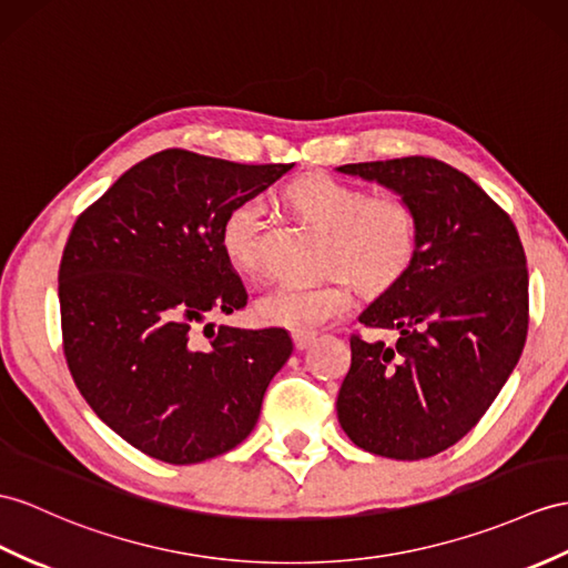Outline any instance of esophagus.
Masks as SVG:
<instances>
[{
	"label": "esophagus",
	"mask_w": 568,
	"mask_h": 568,
	"mask_svg": "<svg viewBox=\"0 0 568 568\" xmlns=\"http://www.w3.org/2000/svg\"><path fill=\"white\" fill-rule=\"evenodd\" d=\"M313 339H315V332H294V344H296L298 352L308 349L311 344H313Z\"/></svg>",
	"instance_id": "34e87169"
}]
</instances>
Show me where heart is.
Returning <instances> with one entry per match:
<instances>
[{
	"label": "heart",
	"instance_id": "obj_1",
	"mask_svg": "<svg viewBox=\"0 0 568 568\" xmlns=\"http://www.w3.org/2000/svg\"><path fill=\"white\" fill-rule=\"evenodd\" d=\"M284 200L311 226L327 233L325 267L347 273L364 292H383L409 267L417 247V214L407 200L371 197L368 190L325 173L294 180L284 190ZM260 231V200L233 204L221 224V247L231 265L245 274H257L262 267ZM346 277L276 284L260 296L257 315L276 327L313 332L349 313L354 298Z\"/></svg>",
	"mask_w": 568,
	"mask_h": 568
}]
</instances>
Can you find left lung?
Here are the masks:
<instances>
[{
  "instance_id": "8db88e82",
  "label": "left lung",
  "mask_w": 568,
  "mask_h": 568,
  "mask_svg": "<svg viewBox=\"0 0 568 568\" xmlns=\"http://www.w3.org/2000/svg\"><path fill=\"white\" fill-rule=\"evenodd\" d=\"M337 171L393 190L417 214L409 267L358 315L399 337L395 347L349 339L337 417L373 455L432 458L481 419L520 358L528 270L518 231L473 178L444 161L407 156Z\"/></svg>"
}]
</instances>
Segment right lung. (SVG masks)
I'll return each instance as SVG.
<instances>
[{
	"instance_id": "add662e5",
	"label": "right lung",
	"mask_w": 568,
	"mask_h": 568,
	"mask_svg": "<svg viewBox=\"0 0 568 568\" xmlns=\"http://www.w3.org/2000/svg\"><path fill=\"white\" fill-rule=\"evenodd\" d=\"M292 169L165 149L122 173L69 233L67 366L101 422L149 458L192 465L236 448L294 352L282 327L206 323L247 303L221 224Z\"/></svg>"
}]
</instances>
